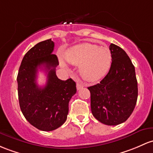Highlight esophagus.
<instances>
[{"label":"esophagus","instance_id":"obj_1","mask_svg":"<svg viewBox=\"0 0 153 153\" xmlns=\"http://www.w3.org/2000/svg\"><path fill=\"white\" fill-rule=\"evenodd\" d=\"M76 87H77V90L81 89V88L83 87V83H82L81 82H80V81L77 82V83H76Z\"/></svg>","mask_w":153,"mask_h":153}]
</instances>
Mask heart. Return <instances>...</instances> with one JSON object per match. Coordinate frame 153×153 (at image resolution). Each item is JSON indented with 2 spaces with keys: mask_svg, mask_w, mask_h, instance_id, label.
<instances>
[{
  "mask_svg": "<svg viewBox=\"0 0 153 153\" xmlns=\"http://www.w3.org/2000/svg\"><path fill=\"white\" fill-rule=\"evenodd\" d=\"M65 59L72 65H80V76L88 81H96L105 77L112 64V53L108 48L89 43L69 48Z\"/></svg>",
  "mask_w": 153,
  "mask_h": 153,
  "instance_id": "heart-1",
  "label": "heart"
}]
</instances>
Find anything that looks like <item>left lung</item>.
I'll return each instance as SVG.
<instances>
[{
  "mask_svg": "<svg viewBox=\"0 0 153 153\" xmlns=\"http://www.w3.org/2000/svg\"><path fill=\"white\" fill-rule=\"evenodd\" d=\"M112 64L106 76L88 87L91 109L101 123L116 126L125 122L134 111L138 97L135 68L123 49L111 43Z\"/></svg>",
  "mask_w": 153,
  "mask_h": 153,
  "instance_id": "obj_1",
  "label": "left lung"
}]
</instances>
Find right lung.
Segmentation results:
<instances>
[{
  "instance_id": "1",
  "label": "right lung",
  "mask_w": 153,
  "mask_h": 153,
  "mask_svg": "<svg viewBox=\"0 0 153 153\" xmlns=\"http://www.w3.org/2000/svg\"><path fill=\"white\" fill-rule=\"evenodd\" d=\"M53 48L51 39L37 43L23 57L17 75L22 112L31 125L44 131L55 130L66 121L69 102L77 91L73 80H62L56 76L59 61L52 53ZM42 66L47 73V82L44 87H39L36 73Z\"/></svg>"
}]
</instances>
